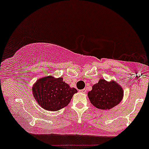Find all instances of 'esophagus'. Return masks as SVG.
Returning a JSON list of instances; mask_svg holds the SVG:
<instances>
[{
	"mask_svg": "<svg viewBox=\"0 0 149 149\" xmlns=\"http://www.w3.org/2000/svg\"><path fill=\"white\" fill-rule=\"evenodd\" d=\"M80 92H82V93H85L86 92V89H83V90H80Z\"/></svg>",
	"mask_w": 149,
	"mask_h": 149,
	"instance_id": "1",
	"label": "esophagus"
}]
</instances>
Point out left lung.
Instances as JSON below:
<instances>
[{"label": "left lung", "instance_id": "1", "mask_svg": "<svg viewBox=\"0 0 149 149\" xmlns=\"http://www.w3.org/2000/svg\"><path fill=\"white\" fill-rule=\"evenodd\" d=\"M123 90L116 81L101 78L92 86L88 96L92 105L100 110H109L117 106L123 98Z\"/></svg>", "mask_w": 149, "mask_h": 149}]
</instances>
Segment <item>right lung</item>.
<instances>
[{
	"label": "right lung",
	"mask_w": 149,
	"mask_h": 149,
	"mask_svg": "<svg viewBox=\"0 0 149 149\" xmlns=\"http://www.w3.org/2000/svg\"><path fill=\"white\" fill-rule=\"evenodd\" d=\"M78 90L63 81L62 77L52 76L38 78L32 87L33 97L42 109L47 111L60 110L69 104Z\"/></svg>",
	"instance_id": "add662e5"
}]
</instances>
